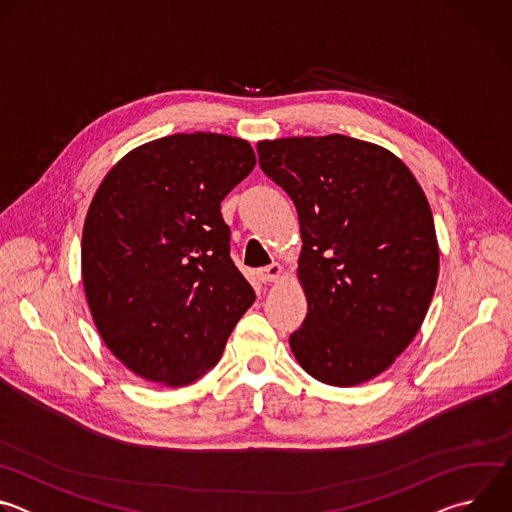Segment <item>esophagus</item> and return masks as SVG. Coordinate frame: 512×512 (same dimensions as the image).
<instances>
[{
    "mask_svg": "<svg viewBox=\"0 0 512 512\" xmlns=\"http://www.w3.org/2000/svg\"><path fill=\"white\" fill-rule=\"evenodd\" d=\"M257 275H259V279H261L263 283H271V281L281 279L283 269H281L279 263H271V265H267V267H261V269L257 271Z\"/></svg>",
    "mask_w": 512,
    "mask_h": 512,
    "instance_id": "34e87169",
    "label": "esophagus"
}]
</instances>
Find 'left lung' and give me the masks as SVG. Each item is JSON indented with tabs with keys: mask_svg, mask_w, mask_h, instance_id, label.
Wrapping results in <instances>:
<instances>
[{
	"mask_svg": "<svg viewBox=\"0 0 512 512\" xmlns=\"http://www.w3.org/2000/svg\"><path fill=\"white\" fill-rule=\"evenodd\" d=\"M257 154L300 218L308 314L291 352L332 387L375 379L419 332L440 273L419 182L381 145L338 133L265 139Z\"/></svg>",
	"mask_w": 512,
	"mask_h": 512,
	"instance_id": "1",
	"label": "left lung"
}]
</instances>
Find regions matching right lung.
Masks as SVG:
<instances>
[{"label": "right lung", "instance_id": "right-lung-1", "mask_svg": "<svg viewBox=\"0 0 512 512\" xmlns=\"http://www.w3.org/2000/svg\"><path fill=\"white\" fill-rule=\"evenodd\" d=\"M255 164L241 137L174 133L125 154L97 188L81 241L85 296L103 342L137 377L198 381L255 302L221 214Z\"/></svg>", "mask_w": 512, "mask_h": 512}]
</instances>
